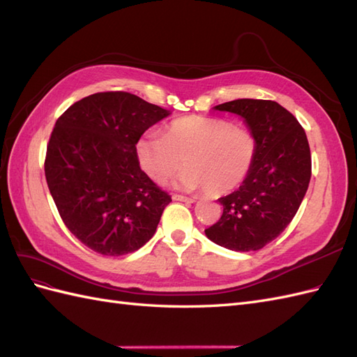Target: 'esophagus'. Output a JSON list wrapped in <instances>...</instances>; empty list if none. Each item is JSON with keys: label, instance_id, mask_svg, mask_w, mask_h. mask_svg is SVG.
I'll use <instances>...</instances> for the list:
<instances>
[{"label": "esophagus", "instance_id": "34e87169", "mask_svg": "<svg viewBox=\"0 0 357 357\" xmlns=\"http://www.w3.org/2000/svg\"><path fill=\"white\" fill-rule=\"evenodd\" d=\"M172 199H174V201H183V202H195L198 198H195V197H183V195H177V193H176V195H172Z\"/></svg>", "mask_w": 357, "mask_h": 357}]
</instances>
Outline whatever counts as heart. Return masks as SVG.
<instances>
[{"label": "heart", "instance_id": "heart-1", "mask_svg": "<svg viewBox=\"0 0 357 357\" xmlns=\"http://www.w3.org/2000/svg\"><path fill=\"white\" fill-rule=\"evenodd\" d=\"M137 159L146 176L159 185L183 167L176 185L185 190L205 188L208 195H223L248 177L257 155V138L248 128L225 119L185 116L162 132L138 139Z\"/></svg>", "mask_w": 357, "mask_h": 357}]
</instances>
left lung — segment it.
Instances as JSON below:
<instances>
[{
    "instance_id": "obj_1",
    "label": "left lung",
    "mask_w": 357,
    "mask_h": 357,
    "mask_svg": "<svg viewBox=\"0 0 357 357\" xmlns=\"http://www.w3.org/2000/svg\"><path fill=\"white\" fill-rule=\"evenodd\" d=\"M214 109L244 119L257 138V155L240 189L219 199L222 218L205 235L229 250H261L286 229L305 197L308 139L296 117L275 101L243 98Z\"/></svg>"
}]
</instances>
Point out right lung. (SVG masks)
Instances as JSON below:
<instances>
[{"instance_id":"1","label":"right lung","mask_w":357,"mask_h":357,"mask_svg":"<svg viewBox=\"0 0 357 357\" xmlns=\"http://www.w3.org/2000/svg\"><path fill=\"white\" fill-rule=\"evenodd\" d=\"M168 114L116 91L86 96L56 121L45 159L47 186L62 222L91 250L122 256L153 236L171 197L139 168L135 147Z\"/></svg>"}]
</instances>
